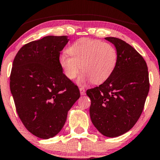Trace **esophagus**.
<instances>
[{"mask_svg": "<svg viewBox=\"0 0 160 160\" xmlns=\"http://www.w3.org/2000/svg\"><path fill=\"white\" fill-rule=\"evenodd\" d=\"M80 94H81V95L86 94V91H85V88H82V87L80 88Z\"/></svg>", "mask_w": 160, "mask_h": 160, "instance_id": "esophagus-1", "label": "esophagus"}]
</instances>
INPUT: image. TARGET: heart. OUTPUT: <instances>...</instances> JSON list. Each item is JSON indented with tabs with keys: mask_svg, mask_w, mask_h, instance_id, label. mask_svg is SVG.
Wrapping results in <instances>:
<instances>
[{
	"mask_svg": "<svg viewBox=\"0 0 160 160\" xmlns=\"http://www.w3.org/2000/svg\"><path fill=\"white\" fill-rule=\"evenodd\" d=\"M63 53L59 62L69 79H74L80 70L83 73L78 79L82 84L88 80L97 84L108 80L116 69L118 54L112 44L99 40L82 38L77 40Z\"/></svg>",
	"mask_w": 160,
	"mask_h": 160,
	"instance_id": "b5f03b06",
	"label": "heart"
}]
</instances>
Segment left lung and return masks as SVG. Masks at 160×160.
<instances>
[{
    "instance_id": "left-lung-1",
    "label": "left lung",
    "mask_w": 160,
    "mask_h": 160,
    "mask_svg": "<svg viewBox=\"0 0 160 160\" xmlns=\"http://www.w3.org/2000/svg\"><path fill=\"white\" fill-rule=\"evenodd\" d=\"M106 40L116 47L118 62L113 73L100 86L87 90L89 112L98 131L109 138L126 133L135 124L149 91L146 63L131 45L115 37Z\"/></svg>"
}]
</instances>
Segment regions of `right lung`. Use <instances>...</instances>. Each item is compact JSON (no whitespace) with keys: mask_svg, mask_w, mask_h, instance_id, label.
<instances>
[{"mask_svg":"<svg viewBox=\"0 0 160 160\" xmlns=\"http://www.w3.org/2000/svg\"><path fill=\"white\" fill-rule=\"evenodd\" d=\"M67 36H48L25 44L17 53L10 75V89L24 126L42 139L63 128L68 111L80 97L78 87L59 62Z\"/></svg>","mask_w":160,"mask_h":160,"instance_id":"right-lung-1","label":"right lung"}]
</instances>
